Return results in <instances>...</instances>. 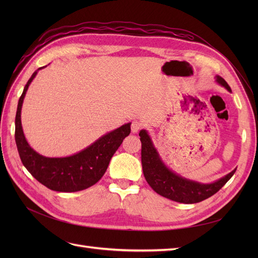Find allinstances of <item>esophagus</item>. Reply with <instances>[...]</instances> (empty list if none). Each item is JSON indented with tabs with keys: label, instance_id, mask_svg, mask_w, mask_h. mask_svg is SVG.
Returning a JSON list of instances; mask_svg holds the SVG:
<instances>
[{
	"label": "esophagus",
	"instance_id": "obj_1",
	"mask_svg": "<svg viewBox=\"0 0 258 258\" xmlns=\"http://www.w3.org/2000/svg\"><path fill=\"white\" fill-rule=\"evenodd\" d=\"M143 128V123L139 120H134L131 123V131L134 132V134H137L140 130Z\"/></svg>",
	"mask_w": 258,
	"mask_h": 258
}]
</instances>
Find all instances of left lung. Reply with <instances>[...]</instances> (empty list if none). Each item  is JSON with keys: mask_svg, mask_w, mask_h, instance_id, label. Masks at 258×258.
<instances>
[{"mask_svg": "<svg viewBox=\"0 0 258 258\" xmlns=\"http://www.w3.org/2000/svg\"><path fill=\"white\" fill-rule=\"evenodd\" d=\"M216 82L231 91L223 77L216 76ZM139 136L142 143L141 160L146 182L160 196L170 200L188 205L206 200L220 190L236 172V169L232 170L227 175L211 184L190 181L177 175L162 162L146 130L140 131Z\"/></svg>", "mask_w": 258, "mask_h": 258, "instance_id": "left-lung-1", "label": "left lung"}]
</instances>
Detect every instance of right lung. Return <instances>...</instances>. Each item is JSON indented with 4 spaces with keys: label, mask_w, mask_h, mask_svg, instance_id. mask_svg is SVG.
<instances>
[{
    "label": "right lung",
    "mask_w": 258,
    "mask_h": 258,
    "mask_svg": "<svg viewBox=\"0 0 258 258\" xmlns=\"http://www.w3.org/2000/svg\"><path fill=\"white\" fill-rule=\"evenodd\" d=\"M37 71L30 77L18 101L15 119V140L20 159L31 175L51 190L74 192L88 188L105 173L113 155L118 150L123 139L129 136L131 123H124L108 132L82 152L69 157L49 158L40 155L28 144L21 126L23 99Z\"/></svg>",
    "instance_id": "right-lung-1"
}]
</instances>
